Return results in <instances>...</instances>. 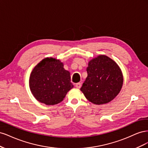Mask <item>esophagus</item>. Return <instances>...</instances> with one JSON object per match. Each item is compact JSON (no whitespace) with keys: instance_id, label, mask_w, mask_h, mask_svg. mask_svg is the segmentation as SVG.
Segmentation results:
<instances>
[{"instance_id":"34e87169","label":"esophagus","mask_w":148,"mask_h":148,"mask_svg":"<svg viewBox=\"0 0 148 148\" xmlns=\"http://www.w3.org/2000/svg\"><path fill=\"white\" fill-rule=\"evenodd\" d=\"M81 86H82L81 83H78L75 84L76 88H81Z\"/></svg>"}]
</instances>
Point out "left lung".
<instances>
[{"instance_id":"obj_1","label":"left lung","mask_w":148,"mask_h":148,"mask_svg":"<svg viewBox=\"0 0 148 148\" xmlns=\"http://www.w3.org/2000/svg\"><path fill=\"white\" fill-rule=\"evenodd\" d=\"M88 77L80 90L92 103L101 105L112 101L123 85V75L117 63L101 55L89 62Z\"/></svg>"}]
</instances>
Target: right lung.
Listing matches in <instances>:
<instances>
[{"instance_id":"obj_1","label":"right lung","mask_w":148,"mask_h":148,"mask_svg":"<svg viewBox=\"0 0 148 148\" xmlns=\"http://www.w3.org/2000/svg\"><path fill=\"white\" fill-rule=\"evenodd\" d=\"M29 84L34 97L46 105L59 104L73 88L69 71L62 62L52 57L45 58L34 67Z\"/></svg>"}]
</instances>
